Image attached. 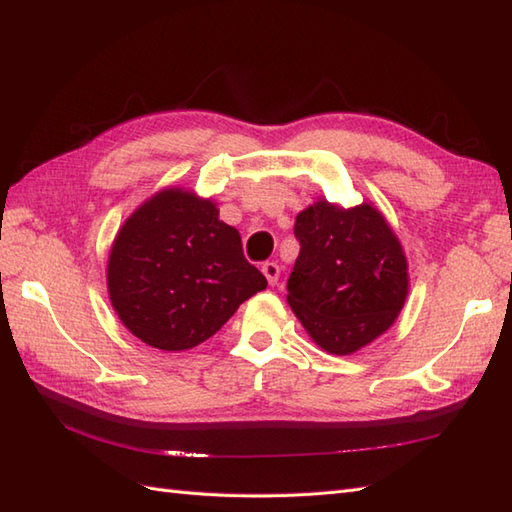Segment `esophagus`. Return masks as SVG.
I'll use <instances>...</instances> for the list:
<instances>
[{"label": "esophagus", "instance_id": "esophagus-1", "mask_svg": "<svg viewBox=\"0 0 512 512\" xmlns=\"http://www.w3.org/2000/svg\"><path fill=\"white\" fill-rule=\"evenodd\" d=\"M263 274L269 280V285H278L280 280V265L278 263H265L263 265Z\"/></svg>", "mask_w": 512, "mask_h": 512}]
</instances>
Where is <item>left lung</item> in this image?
Returning a JSON list of instances; mask_svg holds the SVG:
<instances>
[{
    "label": "left lung",
    "mask_w": 512,
    "mask_h": 512,
    "mask_svg": "<svg viewBox=\"0 0 512 512\" xmlns=\"http://www.w3.org/2000/svg\"><path fill=\"white\" fill-rule=\"evenodd\" d=\"M293 232L300 254L287 302L313 342L333 355H352L388 331L410 278L383 214L370 203L344 210L320 199L295 217Z\"/></svg>",
    "instance_id": "8db88e82"
}]
</instances>
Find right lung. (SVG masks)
<instances>
[{
	"label": "right lung",
	"instance_id": "right-lung-1",
	"mask_svg": "<svg viewBox=\"0 0 512 512\" xmlns=\"http://www.w3.org/2000/svg\"><path fill=\"white\" fill-rule=\"evenodd\" d=\"M265 287L217 203L184 188L144 201L120 227L107 263L109 298L122 324L160 350L206 342Z\"/></svg>",
	"mask_w": 512,
	"mask_h": 512
}]
</instances>
